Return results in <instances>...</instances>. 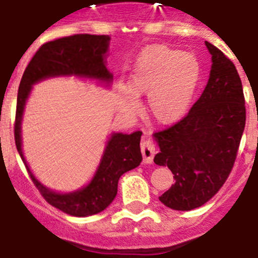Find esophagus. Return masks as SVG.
Wrapping results in <instances>:
<instances>
[{
  "label": "esophagus",
  "instance_id": "esophagus-1",
  "mask_svg": "<svg viewBox=\"0 0 258 258\" xmlns=\"http://www.w3.org/2000/svg\"><path fill=\"white\" fill-rule=\"evenodd\" d=\"M141 151H142L143 155V163L151 164L154 161L156 150H155V145L149 134H143L142 141H141Z\"/></svg>",
  "mask_w": 258,
  "mask_h": 258
}]
</instances>
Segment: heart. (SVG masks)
I'll return each instance as SVG.
<instances>
[{
	"label": "heart",
	"mask_w": 258,
	"mask_h": 258,
	"mask_svg": "<svg viewBox=\"0 0 258 258\" xmlns=\"http://www.w3.org/2000/svg\"><path fill=\"white\" fill-rule=\"evenodd\" d=\"M200 79L195 56L163 45L141 52L129 77V89L118 90L120 107L127 115L141 108L138 97L149 94L147 109L156 124L179 121L191 106Z\"/></svg>",
	"instance_id": "b5f03b06"
}]
</instances>
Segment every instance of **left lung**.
Segmentation results:
<instances>
[{"label": "left lung", "instance_id": "1", "mask_svg": "<svg viewBox=\"0 0 258 258\" xmlns=\"http://www.w3.org/2000/svg\"><path fill=\"white\" fill-rule=\"evenodd\" d=\"M212 55L208 84L181 121L154 134L155 164L168 166L175 183L159 198L174 211H191L218 192L235 161L245 126L243 86L235 66L206 41Z\"/></svg>", "mask_w": 258, "mask_h": 258}]
</instances>
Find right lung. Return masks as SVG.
I'll use <instances>...</instances> for the list:
<instances>
[{
    "instance_id": "right-lung-1",
    "label": "right lung",
    "mask_w": 258,
    "mask_h": 258,
    "mask_svg": "<svg viewBox=\"0 0 258 258\" xmlns=\"http://www.w3.org/2000/svg\"><path fill=\"white\" fill-rule=\"evenodd\" d=\"M111 37L106 35H75L44 44L27 66L18 90L15 116V145L33 183L49 204L75 217H88L101 213L113 202L118 179L142 161L141 136L112 133L106 143L103 155L93 178L86 186L71 192H56L44 186L27 164L22 149V120L32 86L42 80L60 76L97 80L109 86L113 76L106 67Z\"/></svg>"
}]
</instances>
